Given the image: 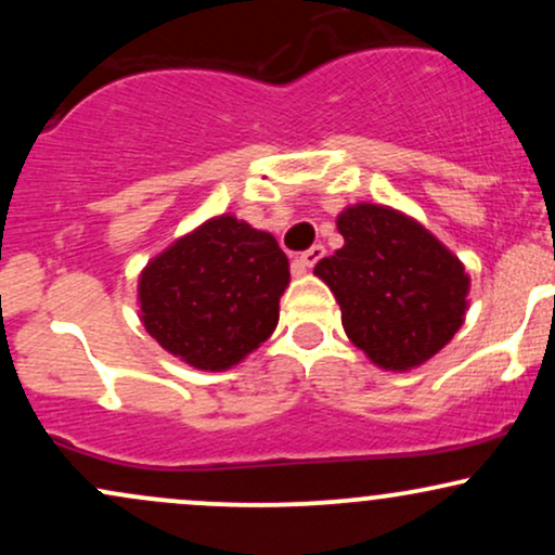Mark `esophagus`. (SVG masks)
Instances as JSON below:
<instances>
[{"mask_svg":"<svg viewBox=\"0 0 555 555\" xmlns=\"http://www.w3.org/2000/svg\"><path fill=\"white\" fill-rule=\"evenodd\" d=\"M323 256H326V247L323 245H313L310 247V250H305L302 256H299L297 260H295V266L299 271H308V269H313V266L318 263V260H321Z\"/></svg>","mask_w":555,"mask_h":555,"instance_id":"esophagus-1","label":"esophagus"}]
</instances>
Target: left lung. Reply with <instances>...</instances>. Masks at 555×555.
<instances>
[{
  "mask_svg": "<svg viewBox=\"0 0 555 555\" xmlns=\"http://www.w3.org/2000/svg\"><path fill=\"white\" fill-rule=\"evenodd\" d=\"M336 229L344 245L313 273L334 292L349 341L391 373L441 352L469 310L462 260L417 219L380 203L347 206Z\"/></svg>",
  "mask_w": 555,
  "mask_h": 555,
  "instance_id": "obj_1",
  "label": "left lung"
}]
</instances>
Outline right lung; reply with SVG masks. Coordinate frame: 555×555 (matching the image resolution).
<instances>
[{"instance_id": "right-lung-1", "label": "right lung", "mask_w": 555, "mask_h": 555, "mask_svg": "<svg viewBox=\"0 0 555 555\" xmlns=\"http://www.w3.org/2000/svg\"><path fill=\"white\" fill-rule=\"evenodd\" d=\"M286 286L289 260L276 237L219 214L145 263L138 315L169 354L221 373L273 334Z\"/></svg>"}]
</instances>
